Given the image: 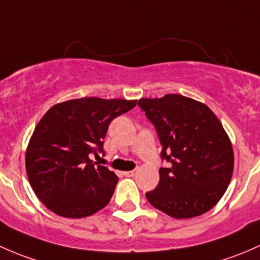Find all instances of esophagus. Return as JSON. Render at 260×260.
Wrapping results in <instances>:
<instances>
[{
    "instance_id": "obj_1",
    "label": "esophagus",
    "mask_w": 260,
    "mask_h": 260,
    "mask_svg": "<svg viewBox=\"0 0 260 260\" xmlns=\"http://www.w3.org/2000/svg\"><path fill=\"white\" fill-rule=\"evenodd\" d=\"M136 174V170H131V171H125L124 175L125 176H129V178H131V176H135Z\"/></svg>"
}]
</instances>
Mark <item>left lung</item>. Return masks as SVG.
Masks as SVG:
<instances>
[{"label":"left lung","instance_id":"1","mask_svg":"<svg viewBox=\"0 0 260 260\" xmlns=\"http://www.w3.org/2000/svg\"><path fill=\"white\" fill-rule=\"evenodd\" d=\"M156 129L161 159L160 181L146 192L150 204L176 219L199 216L225 192L234 168L232 143L205 104L178 93L138 103Z\"/></svg>","mask_w":260,"mask_h":260}]
</instances>
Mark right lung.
Instances as JSON below:
<instances>
[{"label":"right lung","mask_w":260,"mask_h":260,"mask_svg":"<svg viewBox=\"0 0 260 260\" xmlns=\"http://www.w3.org/2000/svg\"><path fill=\"white\" fill-rule=\"evenodd\" d=\"M136 103L82 98L56 104L42 116L26 150V171L45 207L76 219L109 204L119 178L90 156L104 152L110 122Z\"/></svg>","instance_id":"add662e5"}]
</instances>
